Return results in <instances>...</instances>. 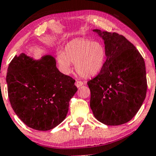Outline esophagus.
Segmentation results:
<instances>
[{
	"mask_svg": "<svg viewBox=\"0 0 156 156\" xmlns=\"http://www.w3.org/2000/svg\"><path fill=\"white\" fill-rule=\"evenodd\" d=\"M83 85V82L80 81V80H76V86L78 88H79V87H81V86Z\"/></svg>",
	"mask_w": 156,
	"mask_h": 156,
	"instance_id": "34e87169",
	"label": "esophagus"
}]
</instances>
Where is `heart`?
<instances>
[{"label": "heart", "mask_w": 156, "mask_h": 156, "mask_svg": "<svg viewBox=\"0 0 156 156\" xmlns=\"http://www.w3.org/2000/svg\"><path fill=\"white\" fill-rule=\"evenodd\" d=\"M106 59L103 44L85 39H75L66 44L64 52L57 54V62L62 70L68 74L75 64L77 73L84 78L96 76L101 71Z\"/></svg>", "instance_id": "1"}]
</instances>
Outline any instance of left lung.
I'll use <instances>...</instances> for the list:
<instances>
[{"label":"left lung","instance_id":"8db88e82","mask_svg":"<svg viewBox=\"0 0 156 156\" xmlns=\"http://www.w3.org/2000/svg\"><path fill=\"white\" fill-rule=\"evenodd\" d=\"M104 41L106 61L87 84L94 117L106 125H119L136 114L146 97L144 58L135 46L117 33L93 29Z\"/></svg>","mask_w":156,"mask_h":156}]
</instances>
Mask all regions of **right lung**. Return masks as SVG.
Instances as JSON below:
<instances>
[{"mask_svg":"<svg viewBox=\"0 0 156 156\" xmlns=\"http://www.w3.org/2000/svg\"><path fill=\"white\" fill-rule=\"evenodd\" d=\"M75 80L57 69L51 55L38 60L15 55L7 69L8 94L14 112L29 128L45 131L64 120L78 90Z\"/></svg>","mask_w":156,"mask_h":156,"instance_id":"obj_1","label":"right lung"}]
</instances>
